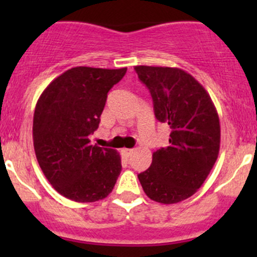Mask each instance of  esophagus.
<instances>
[{"mask_svg":"<svg viewBox=\"0 0 257 257\" xmlns=\"http://www.w3.org/2000/svg\"><path fill=\"white\" fill-rule=\"evenodd\" d=\"M123 154L125 158H131V155L133 154V149H123Z\"/></svg>","mask_w":257,"mask_h":257,"instance_id":"1","label":"esophagus"}]
</instances>
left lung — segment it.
Segmentation results:
<instances>
[{
  "label": "left lung",
  "mask_w": 257,
  "mask_h": 257,
  "mask_svg": "<svg viewBox=\"0 0 257 257\" xmlns=\"http://www.w3.org/2000/svg\"><path fill=\"white\" fill-rule=\"evenodd\" d=\"M153 98L155 118L170 128L169 147L153 153L138 179L148 198L175 204L203 185L220 149V121L205 88L191 74L172 67H134Z\"/></svg>",
  "instance_id": "8db88e82"
}]
</instances>
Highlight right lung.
Returning a JSON list of instances; mask_svg holds the SVG:
<instances>
[{
  "mask_svg": "<svg viewBox=\"0 0 257 257\" xmlns=\"http://www.w3.org/2000/svg\"><path fill=\"white\" fill-rule=\"evenodd\" d=\"M126 68L74 67L52 80L36 104L33 145L43 174L77 203L107 198L121 170L119 153L92 145L110 88Z\"/></svg>",
  "mask_w": 257,
  "mask_h": 257,
  "instance_id": "add662e5",
  "label": "right lung"
}]
</instances>
